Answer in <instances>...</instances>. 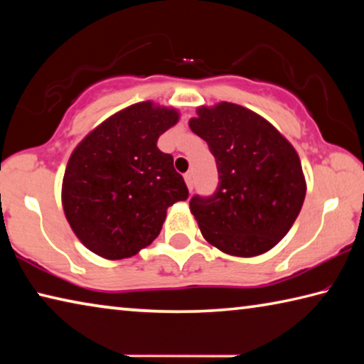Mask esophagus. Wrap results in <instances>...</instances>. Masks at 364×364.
<instances>
[{
    "label": "esophagus",
    "instance_id": "34e87169",
    "mask_svg": "<svg viewBox=\"0 0 364 364\" xmlns=\"http://www.w3.org/2000/svg\"><path fill=\"white\" fill-rule=\"evenodd\" d=\"M184 181H186L189 191L194 189V176H193V171H188V173L184 175Z\"/></svg>",
    "mask_w": 364,
    "mask_h": 364
}]
</instances>
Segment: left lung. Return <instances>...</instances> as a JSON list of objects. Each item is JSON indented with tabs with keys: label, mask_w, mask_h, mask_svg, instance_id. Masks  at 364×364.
<instances>
[{
	"label": "left lung",
	"mask_w": 364,
	"mask_h": 364,
	"mask_svg": "<svg viewBox=\"0 0 364 364\" xmlns=\"http://www.w3.org/2000/svg\"><path fill=\"white\" fill-rule=\"evenodd\" d=\"M217 162L212 196H193L191 212L208 242L236 257L273 249L304 205L306 184L292 144L252 110L231 102L199 107L189 120Z\"/></svg>",
	"instance_id": "obj_1"
}]
</instances>
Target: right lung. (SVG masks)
Returning <instances> with one entry per match:
<instances>
[{
  "label": "right lung",
  "mask_w": 364,
  "mask_h": 364,
  "mask_svg": "<svg viewBox=\"0 0 364 364\" xmlns=\"http://www.w3.org/2000/svg\"><path fill=\"white\" fill-rule=\"evenodd\" d=\"M178 117L149 101L133 104L102 122L72 152L63 207L91 252L109 260L138 254L159 236L167 208L188 199L173 157L157 147Z\"/></svg>",
  "instance_id": "1"
}]
</instances>
